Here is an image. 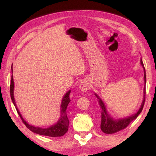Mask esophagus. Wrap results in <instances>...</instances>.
<instances>
[{
	"label": "esophagus",
	"mask_w": 156,
	"mask_h": 156,
	"mask_svg": "<svg viewBox=\"0 0 156 156\" xmlns=\"http://www.w3.org/2000/svg\"><path fill=\"white\" fill-rule=\"evenodd\" d=\"M79 88H80L81 91L84 92V91H88L89 89H90V86H89V84L88 83L87 81L83 80L80 83V86H79Z\"/></svg>",
	"instance_id": "esophagus-1"
}]
</instances>
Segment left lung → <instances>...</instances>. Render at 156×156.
<instances>
[{"mask_svg": "<svg viewBox=\"0 0 156 156\" xmlns=\"http://www.w3.org/2000/svg\"><path fill=\"white\" fill-rule=\"evenodd\" d=\"M141 65L144 68V83L146 84V72H145V69L144 67L143 62L141 59L140 60ZM145 94H146V89H145V86L144 88V98H143V101L142 102L141 107L140 108L138 112L135 114L128 116V117L122 118V119H118L115 120L112 118L111 116L108 114L106 107L105 106V104L102 102V100L96 94H95V96L97 97V98L98 99L99 105L100 107L102 109L101 112V124H100V128H101V130L102 132H104L105 133L107 134H112L116 133V132L119 131L122 129H125L126 126H127L129 124H130L132 121L134 120L136 118L138 117V115L141 113L143 109L144 105V101H145Z\"/></svg>", "mask_w": 156, "mask_h": 156, "instance_id": "obj_1", "label": "left lung"}]
</instances>
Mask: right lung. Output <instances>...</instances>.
Masks as SVG:
<instances>
[{
    "label": "right lung",
    "instance_id": "obj_1",
    "mask_svg": "<svg viewBox=\"0 0 156 156\" xmlns=\"http://www.w3.org/2000/svg\"><path fill=\"white\" fill-rule=\"evenodd\" d=\"M12 72L13 73L12 69ZM14 78H13V75H12V79H11V84H10V95H11V98L14 103V106L16 107L18 115H20V117L22 120L23 122L25 124V126L31 131L34 133L39 134V135L42 136H46L49 137H60L62 136L63 135L67 133L69 128V119L67 115V108L69 103L70 102L69 98V94L71 90L67 91L65 94L64 97L62 98V102H61V109H60V112H61V115H60V119L58 120V122L55 124V125L49 126L48 128H41V127H37V126H34L32 125H29V124L26 122V121L23 119L22 117V115L20 114V113L18 109L16 107V104L15 102L14 96Z\"/></svg>",
    "mask_w": 156,
    "mask_h": 156
}]
</instances>
